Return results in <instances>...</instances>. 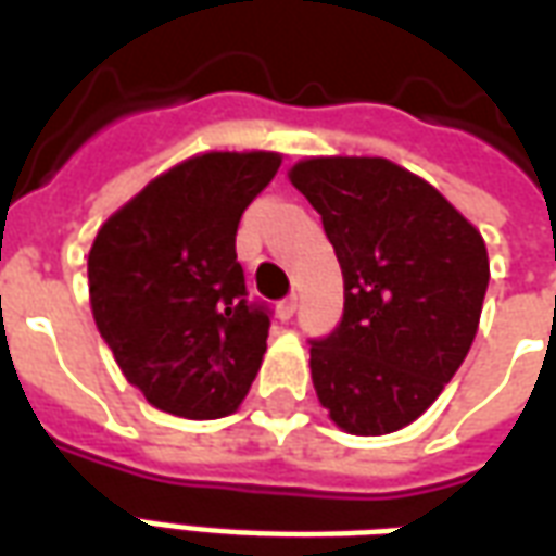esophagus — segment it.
Masks as SVG:
<instances>
[{"instance_id":"obj_1","label":"esophagus","mask_w":556,"mask_h":556,"mask_svg":"<svg viewBox=\"0 0 556 556\" xmlns=\"http://www.w3.org/2000/svg\"><path fill=\"white\" fill-rule=\"evenodd\" d=\"M277 309H279V318H291V315L298 313V294H289V298H282Z\"/></svg>"}]
</instances>
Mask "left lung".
Listing matches in <instances>:
<instances>
[{
	"label": "left lung",
	"instance_id": "1",
	"mask_svg": "<svg viewBox=\"0 0 556 556\" xmlns=\"http://www.w3.org/2000/svg\"><path fill=\"white\" fill-rule=\"evenodd\" d=\"M337 250L345 306L309 342L315 393L351 434H390L441 396L477 337L485 241L431 184L384 157L289 172Z\"/></svg>",
	"mask_w": 556,
	"mask_h": 556
}]
</instances>
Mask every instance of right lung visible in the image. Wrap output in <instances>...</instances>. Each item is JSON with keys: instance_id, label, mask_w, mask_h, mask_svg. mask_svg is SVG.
Returning a JSON list of instances; mask_svg holds the SVG:
<instances>
[{"instance_id": "right-lung-1", "label": "right lung", "mask_w": 556, "mask_h": 556, "mask_svg": "<svg viewBox=\"0 0 556 556\" xmlns=\"http://www.w3.org/2000/svg\"><path fill=\"white\" fill-rule=\"evenodd\" d=\"M279 154L211 151L163 172L115 211L89 253L94 325L154 408L217 419L267 351L270 306L250 301L235 235Z\"/></svg>"}]
</instances>
